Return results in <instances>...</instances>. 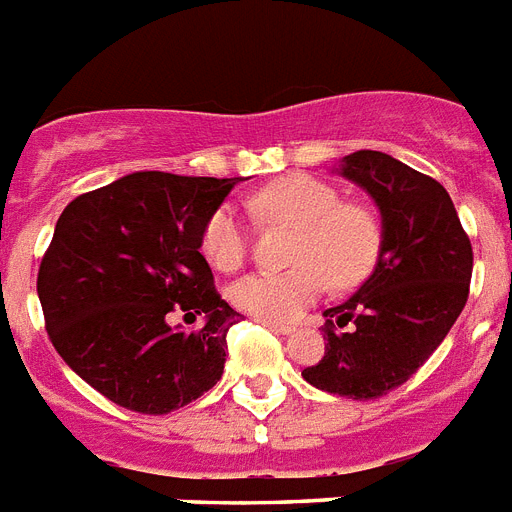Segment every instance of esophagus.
Instances as JSON below:
<instances>
[{
	"mask_svg": "<svg viewBox=\"0 0 512 512\" xmlns=\"http://www.w3.org/2000/svg\"><path fill=\"white\" fill-rule=\"evenodd\" d=\"M256 321H259L261 326H266V329L277 331V334H292V326H287V323H274V321H264V318H256Z\"/></svg>",
	"mask_w": 512,
	"mask_h": 512,
	"instance_id": "34e87169",
	"label": "esophagus"
}]
</instances>
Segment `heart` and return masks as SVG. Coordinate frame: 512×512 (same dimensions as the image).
Returning <instances> with one entry per match:
<instances>
[{
  "mask_svg": "<svg viewBox=\"0 0 512 512\" xmlns=\"http://www.w3.org/2000/svg\"><path fill=\"white\" fill-rule=\"evenodd\" d=\"M248 214L261 225L295 230L287 272H253L230 287L235 308L264 321L285 323L303 316L331 282L349 290L368 277L381 246L373 209L342 202V194L308 173H290L248 196ZM248 251V227L230 204L214 209L202 230L204 259L235 272Z\"/></svg>",
  "mask_w": 512,
  "mask_h": 512,
  "instance_id": "1",
  "label": "heart"
}]
</instances>
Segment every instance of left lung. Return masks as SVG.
<instances>
[{
    "instance_id": "1",
    "label": "left lung",
    "mask_w": 512,
    "mask_h": 512,
    "mask_svg": "<svg viewBox=\"0 0 512 512\" xmlns=\"http://www.w3.org/2000/svg\"><path fill=\"white\" fill-rule=\"evenodd\" d=\"M339 170L381 209V251L360 290L323 310L326 355L303 378L347 399H381L425 365L461 316L474 251L435 178L375 150L352 152Z\"/></svg>"
}]
</instances>
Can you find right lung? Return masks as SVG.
Masks as SVG:
<instances>
[{"instance_id":"right-lung-1","label":"right lung","mask_w":512,"mask_h":512,"mask_svg":"<svg viewBox=\"0 0 512 512\" xmlns=\"http://www.w3.org/2000/svg\"><path fill=\"white\" fill-rule=\"evenodd\" d=\"M238 181L147 170L61 212L38 266L43 321L69 368L113 404L168 414L220 381L240 313L199 248L204 222ZM173 315L205 323L173 330Z\"/></svg>"}]
</instances>
